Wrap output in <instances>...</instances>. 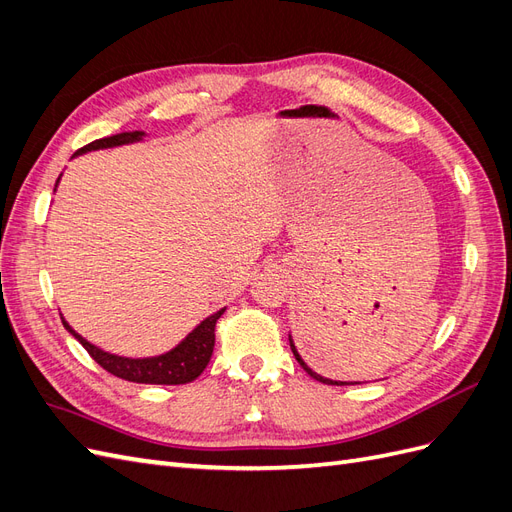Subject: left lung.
<instances>
[{
	"label": "left lung",
	"instance_id": "obj_1",
	"mask_svg": "<svg viewBox=\"0 0 512 512\" xmlns=\"http://www.w3.org/2000/svg\"><path fill=\"white\" fill-rule=\"evenodd\" d=\"M288 342H290V350H292V354H294V359L299 361V365L307 371L309 376H312L314 380H318V382H322V384H335V386H346L348 382H339V380H331V378H324V376H320V374H316V371L309 367L303 359H301V354H299V350H297V346H294V342H292V335H288Z\"/></svg>",
	"mask_w": 512,
	"mask_h": 512
}]
</instances>
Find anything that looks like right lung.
<instances>
[{
    "mask_svg": "<svg viewBox=\"0 0 512 512\" xmlns=\"http://www.w3.org/2000/svg\"><path fill=\"white\" fill-rule=\"evenodd\" d=\"M147 134L143 130H134V132H121L100 138V141H94L85 145L74 153L76 156H83L87 151H98V149H111V147H121V145H132V143H141ZM61 179V175H59ZM57 179V183H59ZM55 183V190H57ZM226 312V307L218 309V312L207 316L203 322L196 324V327L185 335L181 342L170 348L164 354L158 356H143V359H132V356H119L113 352H106L98 346H94L83 335L76 333L66 318L61 316V322L64 327L79 339L83 348L91 354L100 367H104L108 374H113L117 378H123L128 382H138V384H185L196 380L200 374H203L205 367L209 365L211 352L215 346V322Z\"/></svg>",
    "mask_w": 512,
    "mask_h": 512,
    "instance_id": "obj_1",
    "label": "right lung"
}]
</instances>
